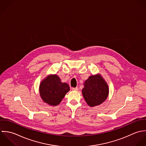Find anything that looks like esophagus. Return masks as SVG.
I'll return each mask as SVG.
<instances>
[{
	"label": "esophagus",
	"instance_id": "esophagus-1",
	"mask_svg": "<svg viewBox=\"0 0 146 146\" xmlns=\"http://www.w3.org/2000/svg\"><path fill=\"white\" fill-rule=\"evenodd\" d=\"M72 89V90H74V91H77L78 90V88L76 87V88H73Z\"/></svg>",
	"mask_w": 146,
	"mask_h": 146
}]
</instances>
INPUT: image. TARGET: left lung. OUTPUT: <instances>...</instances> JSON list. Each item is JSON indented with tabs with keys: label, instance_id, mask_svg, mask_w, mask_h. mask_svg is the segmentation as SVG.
Masks as SVG:
<instances>
[{
	"label": "left lung",
	"instance_id": "8db88e82",
	"mask_svg": "<svg viewBox=\"0 0 146 146\" xmlns=\"http://www.w3.org/2000/svg\"><path fill=\"white\" fill-rule=\"evenodd\" d=\"M84 85L82 95L88 105L91 107L100 105L108 96V86L100 74L90 76Z\"/></svg>",
	"mask_w": 146,
	"mask_h": 146
}]
</instances>
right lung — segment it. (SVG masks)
I'll use <instances>...</instances> for the list:
<instances>
[{"label": "right lung", "mask_w": 146, "mask_h": 146, "mask_svg": "<svg viewBox=\"0 0 146 146\" xmlns=\"http://www.w3.org/2000/svg\"><path fill=\"white\" fill-rule=\"evenodd\" d=\"M70 90L66 83H62L56 74L50 75L42 81L39 93L44 102L55 106L60 104L66 94Z\"/></svg>", "instance_id": "1"}]
</instances>
